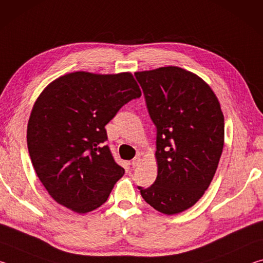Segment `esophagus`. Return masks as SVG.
I'll use <instances>...</instances> for the list:
<instances>
[{"label":"esophagus","mask_w":263,"mask_h":263,"mask_svg":"<svg viewBox=\"0 0 263 263\" xmlns=\"http://www.w3.org/2000/svg\"><path fill=\"white\" fill-rule=\"evenodd\" d=\"M140 161H141V158L139 157V155H138V157H136L135 159L132 160V162H131V164H132V167H137V166H139V163H140Z\"/></svg>","instance_id":"1"}]
</instances>
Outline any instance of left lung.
Wrapping results in <instances>:
<instances>
[{"mask_svg":"<svg viewBox=\"0 0 263 263\" xmlns=\"http://www.w3.org/2000/svg\"><path fill=\"white\" fill-rule=\"evenodd\" d=\"M137 81L157 128L158 176L142 198L164 215L186 210L215 176L224 147V116L212 89L175 66L138 72Z\"/></svg>","mask_w":263,"mask_h":263,"instance_id":"left-lung-1","label":"left lung"}]
</instances>
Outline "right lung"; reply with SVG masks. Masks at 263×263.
I'll return each mask as SVG.
<instances>
[{
  "instance_id": "1",
  "label": "right lung",
  "mask_w": 263,
  "mask_h": 263,
  "mask_svg": "<svg viewBox=\"0 0 263 263\" xmlns=\"http://www.w3.org/2000/svg\"><path fill=\"white\" fill-rule=\"evenodd\" d=\"M140 96L131 73L75 72L44 89L26 138L35 174L55 202L78 213L106 202L124 168L105 145V125Z\"/></svg>"
}]
</instances>
